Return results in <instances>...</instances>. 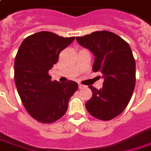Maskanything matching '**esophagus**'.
<instances>
[{
  "instance_id": "esophagus-1",
  "label": "esophagus",
  "mask_w": 151,
  "mask_h": 151,
  "mask_svg": "<svg viewBox=\"0 0 151 151\" xmlns=\"http://www.w3.org/2000/svg\"><path fill=\"white\" fill-rule=\"evenodd\" d=\"M78 86H79V89H83V88L85 87V86H84V85H81V84H79Z\"/></svg>"
}]
</instances>
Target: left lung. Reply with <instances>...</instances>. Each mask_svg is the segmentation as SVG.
<instances>
[{
  "label": "left lung",
  "instance_id": "1",
  "mask_svg": "<svg viewBox=\"0 0 151 151\" xmlns=\"http://www.w3.org/2000/svg\"><path fill=\"white\" fill-rule=\"evenodd\" d=\"M80 45L95 55L92 70L101 71L103 87H89L92 97L86 103L95 118L110 120L118 116L129 104L135 86V60L129 44L113 32L101 31L77 36Z\"/></svg>",
  "mask_w": 151,
  "mask_h": 151
}]
</instances>
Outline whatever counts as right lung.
<instances>
[{"label":"right lung","instance_id":"right-lung-1","mask_svg":"<svg viewBox=\"0 0 151 151\" xmlns=\"http://www.w3.org/2000/svg\"><path fill=\"white\" fill-rule=\"evenodd\" d=\"M74 40V36L65 38L40 31L27 36L17 51L14 65L17 91L27 112L40 123L50 124L61 118L77 91L76 82L51 81L48 73L57 63L60 51Z\"/></svg>","mask_w":151,"mask_h":151}]
</instances>
